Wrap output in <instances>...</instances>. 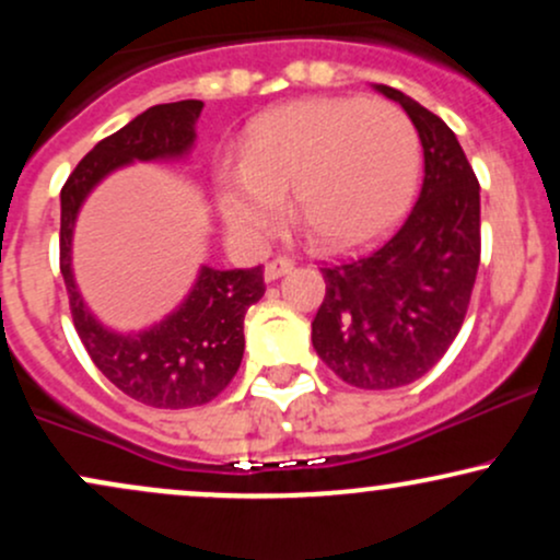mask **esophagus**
<instances>
[{
	"instance_id": "obj_1",
	"label": "esophagus",
	"mask_w": 560,
	"mask_h": 560,
	"mask_svg": "<svg viewBox=\"0 0 560 560\" xmlns=\"http://www.w3.org/2000/svg\"><path fill=\"white\" fill-rule=\"evenodd\" d=\"M294 268V262L289 258H276L271 262H266V281H276L281 279V276L289 273Z\"/></svg>"
}]
</instances>
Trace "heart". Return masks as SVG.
<instances>
[{
  "label": "heart",
  "mask_w": 560,
  "mask_h": 560,
  "mask_svg": "<svg viewBox=\"0 0 560 560\" xmlns=\"http://www.w3.org/2000/svg\"><path fill=\"white\" fill-rule=\"evenodd\" d=\"M421 176L413 120L387 100L320 96L260 115L242 165L218 171V205L242 240L262 242L284 221V195L307 240L352 249L405 215Z\"/></svg>",
  "instance_id": "obj_1"
}]
</instances>
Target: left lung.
<instances>
[{
    "label": "left lung",
    "mask_w": 560,
    "mask_h": 560,
    "mask_svg": "<svg viewBox=\"0 0 560 560\" xmlns=\"http://www.w3.org/2000/svg\"><path fill=\"white\" fill-rule=\"evenodd\" d=\"M423 147V184L402 226L374 253L320 268L326 298L313 347L342 382L395 389L434 369L464 326L477 281L479 182L440 115L397 89Z\"/></svg>",
    "instance_id": "8db88e82"
}]
</instances>
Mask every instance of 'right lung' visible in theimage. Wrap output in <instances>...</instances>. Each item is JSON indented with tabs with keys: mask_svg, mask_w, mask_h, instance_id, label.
Returning <instances> with one entry per match:
<instances>
[{
	"mask_svg": "<svg viewBox=\"0 0 560 560\" xmlns=\"http://www.w3.org/2000/svg\"><path fill=\"white\" fill-rule=\"evenodd\" d=\"M199 100L168 102L144 110L102 139L75 165L60 191V271L70 316L89 358L124 395L150 408L182 410L210 402L236 376L244 352V313L262 294V268L215 271L202 266L178 311L139 334H118L96 320L75 287L70 266L73 226L83 199L107 173L133 160L182 158L195 144Z\"/></svg>",
	"mask_w": 560,
	"mask_h": 560,
	"instance_id": "obj_1",
	"label": "right lung"
}]
</instances>
